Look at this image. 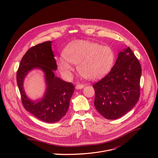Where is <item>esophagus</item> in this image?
Returning a JSON list of instances; mask_svg holds the SVG:
<instances>
[{
	"label": "esophagus",
	"instance_id": "esophagus-1",
	"mask_svg": "<svg viewBox=\"0 0 158 158\" xmlns=\"http://www.w3.org/2000/svg\"><path fill=\"white\" fill-rule=\"evenodd\" d=\"M85 85L84 84H77L76 85V89H82Z\"/></svg>",
	"mask_w": 158,
	"mask_h": 158
}]
</instances>
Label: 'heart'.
Masks as SVG:
<instances>
[{"instance_id":"heart-1","label":"heart","mask_w":158,"mask_h":158,"mask_svg":"<svg viewBox=\"0 0 158 158\" xmlns=\"http://www.w3.org/2000/svg\"><path fill=\"white\" fill-rule=\"evenodd\" d=\"M114 59V52L109 46L89 40H75L67 44L63 56L57 60V65L67 78L71 76L73 64L77 65L78 72L82 76L95 80L110 71Z\"/></svg>"}]
</instances>
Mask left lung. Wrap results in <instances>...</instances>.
Listing matches in <instances>:
<instances>
[{
	"label": "left lung",
	"instance_id": "1",
	"mask_svg": "<svg viewBox=\"0 0 158 158\" xmlns=\"http://www.w3.org/2000/svg\"><path fill=\"white\" fill-rule=\"evenodd\" d=\"M141 67L131 49L121 51L110 73L93 85L94 106L107 119H118L138 102Z\"/></svg>",
	"mask_w": 158,
	"mask_h": 158
}]
</instances>
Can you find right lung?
I'll list each match as a JSON object with an SVG mask.
<instances>
[{"label":"right lung","instance_id":"obj_1","mask_svg":"<svg viewBox=\"0 0 158 158\" xmlns=\"http://www.w3.org/2000/svg\"><path fill=\"white\" fill-rule=\"evenodd\" d=\"M34 69H39L44 74L47 88L44 96L34 101L26 95L23 81ZM56 60L52 50V41L39 44L29 49L22 58L17 73V82L24 108L38 119L54 123L60 121L69 109L74 86L55 76Z\"/></svg>","mask_w":158,"mask_h":158}]
</instances>
